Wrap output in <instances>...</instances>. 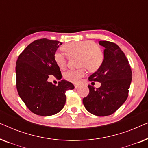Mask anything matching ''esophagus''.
<instances>
[{
  "label": "esophagus",
  "mask_w": 148,
  "mask_h": 148,
  "mask_svg": "<svg viewBox=\"0 0 148 148\" xmlns=\"http://www.w3.org/2000/svg\"><path fill=\"white\" fill-rule=\"evenodd\" d=\"M75 89H77V88H79V85H75Z\"/></svg>",
  "instance_id": "esophagus-1"
}]
</instances>
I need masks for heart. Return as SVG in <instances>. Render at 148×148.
I'll list each match as a JSON object with an SVG mask.
<instances>
[{
    "instance_id": "b5f03b06",
    "label": "heart",
    "mask_w": 148,
    "mask_h": 148,
    "mask_svg": "<svg viewBox=\"0 0 148 148\" xmlns=\"http://www.w3.org/2000/svg\"><path fill=\"white\" fill-rule=\"evenodd\" d=\"M65 54L56 51L54 60L58 67L63 69L67 64L68 56H79V64L82 66L78 69H70L64 74V78L69 82L78 84L87 75V69L92 72L98 71L104 61V52L100 46L92 40L73 42L62 46Z\"/></svg>"
}]
</instances>
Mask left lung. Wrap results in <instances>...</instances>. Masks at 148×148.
Listing matches in <instances>:
<instances>
[{"instance_id":"left-lung-1","label":"left lung","mask_w":148,"mask_h":148,"mask_svg":"<svg viewBox=\"0 0 148 148\" xmlns=\"http://www.w3.org/2000/svg\"><path fill=\"white\" fill-rule=\"evenodd\" d=\"M99 44L105 48L104 61L89 80L100 82L101 86L94 90L89 85L90 92L83 103L88 112L105 116L116 112L126 101L132 71L128 59L117 44L105 40L99 41Z\"/></svg>"}]
</instances>
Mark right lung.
<instances>
[{"instance_id":"obj_1","label":"right lung","mask_w":148,"mask_h":148,"mask_svg":"<svg viewBox=\"0 0 148 148\" xmlns=\"http://www.w3.org/2000/svg\"><path fill=\"white\" fill-rule=\"evenodd\" d=\"M61 42L46 38L36 40L19 54L16 62V87L27 108L40 116L59 112L66 102V91L74 89L73 84L61 80L58 85L48 82L49 75L62 77L54 55Z\"/></svg>"}]
</instances>
